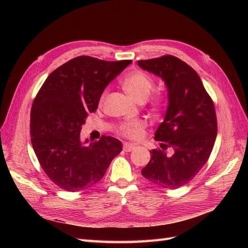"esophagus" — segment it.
I'll list each match as a JSON object with an SVG mask.
<instances>
[{
    "mask_svg": "<svg viewBox=\"0 0 248 248\" xmlns=\"http://www.w3.org/2000/svg\"><path fill=\"white\" fill-rule=\"evenodd\" d=\"M134 148H136V146L132 144H129V142H124V145H123V150L125 152H131L132 150H134Z\"/></svg>",
    "mask_w": 248,
    "mask_h": 248,
    "instance_id": "esophagus-1",
    "label": "esophagus"
}]
</instances>
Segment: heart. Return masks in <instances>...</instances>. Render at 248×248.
<instances>
[{
    "label": "heart",
    "mask_w": 248,
    "mask_h": 248,
    "mask_svg": "<svg viewBox=\"0 0 248 248\" xmlns=\"http://www.w3.org/2000/svg\"><path fill=\"white\" fill-rule=\"evenodd\" d=\"M123 87L132 98L142 102L148 99V97L151 94L154 89V81L150 78L147 73L137 70L130 72L129 74L124 78ZM104 97V94L102 98ZM164 103V98L162 96H157L152 101V108L154 110H158ZM146 122L142 120H136V121H129L121 124L119 128V132L122 136L132 139V140H140L142 138L145 133Z\"/></svg>",
    "instance_id": "1"
}]
</instances>
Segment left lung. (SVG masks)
Wrapping results in <instances>:
<instances>
[{
  "label": "left lung",
  "mask_w": 248,
  "mask_h": 248,
  "mask_svg": "<svg viewBox=\"0 0 248 248\" xmlns=\"http://www.w3.org/2000/svg\"><path fill=\"white\" fill-rule=\"evenodd\" d=\"M138 65L164 81L169 101L154 138L162 141L160 149L150 151L141 175L157 186L176 189L198 174L212 152L217 136L214 104L199 74L182 60L168 55ZM168 146L171 155L165 152Z\"/></svg>",
  "instance_id": "left-lung-1"
}]
</instances>
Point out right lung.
<instances>
[{
    "label": "right lung",
    "mask_w": 248,
    "mask_h": 248,
    "mask_svg": "<svg viewBox=\"0 0 248 248\" xmlns=\"http://www.w3.org/2000/svg\"><path fill=\"white\" fill-rule=\"evenodd\" d=\"M131 62L77 57L52 71L39 90L31 109V140L43 170L61 188L74 192L93 186L122 151V142L111 137L87 145L80 130L104 89Z\"/></svg>",
    "instance_id": "right-lung-1"
}]
</instances>
